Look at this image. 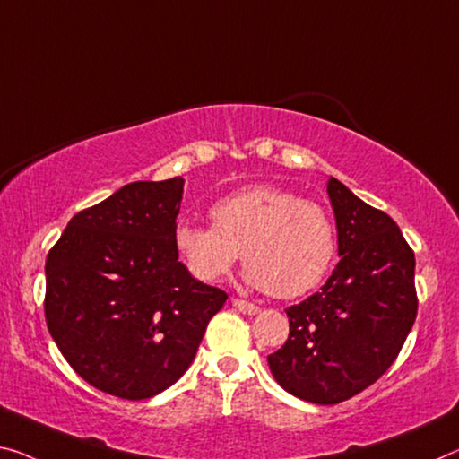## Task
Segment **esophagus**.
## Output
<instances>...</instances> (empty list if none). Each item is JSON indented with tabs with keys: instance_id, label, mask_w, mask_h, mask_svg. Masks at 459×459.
<instances>
[{
	"instance_id": "esophagus-1",
	"label": "esophagus",
	"mask_w": 459,
	"mask_h": 459,
	"mask_svg": "<svg viewBox=\"0 0 459 459\" xmlns=\"http://www.w3.org/2000/svg\"><path fill=\"white\" fill-rule=\"evenodd\" d=\"M232 307H235L237 310H241L243 315H257L259 312V307H255L253 302H247V300H241V298H232Z\"/></svg>"
}]
</instances>
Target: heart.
Segmentation results:
<instances>
[{
	"instance_id": "obj_1",
	"label": "heart",
	"mask_w": 459,
	"mask_h": 459,
	"mask_svg": "<svg viewBox=\"0 0 459 459\" xmlns=\"http://www.w3.org/2000/svg\"><path fill=\"white\" fill-rule=\"evenodd\" d=\"M212 229L178 224L173 245L194 280H222L238 259L245 280L275 298H298L321 283L337 255V232L321 204L273 186H251L216 200Z\"/></svg>"
}]
</instances>
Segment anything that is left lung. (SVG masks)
<instances>
[{"label":"left lung","instance_id":"left-lung-1","mask_svg":"<svg viewBox=\"0 0 459 459\" xmlns=\"http://www.w3.org/2000/svg\"><path fill=\"white\" fill-rule=\"evenodd\" d=\"M326 192L341 259L321 292L286 310V343L267 355L275 382L315 404L372 386L398 358L419 307L414 253L398 224L339 179Z\"/></svg>","mask_w":459,"mask_h":459}]
</instances>
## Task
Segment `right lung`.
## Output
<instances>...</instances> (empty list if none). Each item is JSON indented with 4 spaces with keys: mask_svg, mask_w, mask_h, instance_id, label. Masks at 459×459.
<instances>
[{
    "mask_svg": "<svg viewBox=\"0 0 459 459\" xmlns=\"http://www.w3.org/2000/svg\"><path fill=\"white\" fill-rule=\"evenodd\" d=\"M184 178L133 181L71 218L47 255L45 316L93 388L144 400L176 384L227 292L178 259Z\"/></svg>",
    "mask_w": 459,
    "mask_h": 459,
    "instance_id": "obj_1",
    "label": "right lung"
}]
</instances>
